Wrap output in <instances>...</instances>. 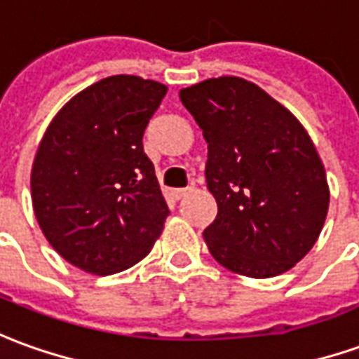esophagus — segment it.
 I'll list each match as a JSON object with an SVG mask.
<instances>
[{
  "mask_svg": "<svg viewBox=\"0 0 359 359\" xmlns=\"http://www.w3.org/2000/svg\"><path fill=\"white\" fill-rule=\"evenodd\" d=\"M194 188L192 187H187V188H172L171 190V196L175 198V200H182L184 196H188L190 192H192Z\"/></svg>",
  "mask_w": 359,
  "mask_h": 359,
  "instance_id": "34e87169",
  "label": "esophagus"
}]
</instances>
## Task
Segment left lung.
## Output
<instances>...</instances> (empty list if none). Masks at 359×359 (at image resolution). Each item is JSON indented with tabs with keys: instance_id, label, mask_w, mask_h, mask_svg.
<instances>
[{
	"instance_id": "obj_1",
	"label": "left lung",
	"mask_w": 359,
	"mask_h": 359,
	"mask_svg": "<svg viewBox=\"0 0 359 359\" xmlns=\"http://www.w3.org/2000/svg\"><path fill=\"white\" fill-rule=\"evenodd\" d=\"M179 97L208 144L205 182L217 202L204 229L212 257L249 278L290 270L319 239L330 200L309 134L241 77L205 79Z\"/></svg>"
}]
</instances>
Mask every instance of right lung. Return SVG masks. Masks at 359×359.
Segmentation results:
<instances>
[{"label": "right lung", "mask_w": 359, "mask_h": 359, "mask_svg": "<svg viewBox=\"0 0 359 359\" xmlns=\"http://www.w3.org/2000/svg\"><path fill=\"white\" fill-rule=\"evenodd\" d=\"M167 87L112 75L77 93L50 122L32 163L34 215L74 266L107 276L151 250L169 208L144 151Z\"/></svg>", "instance_id": "right-lung-1"}]
</instances>
